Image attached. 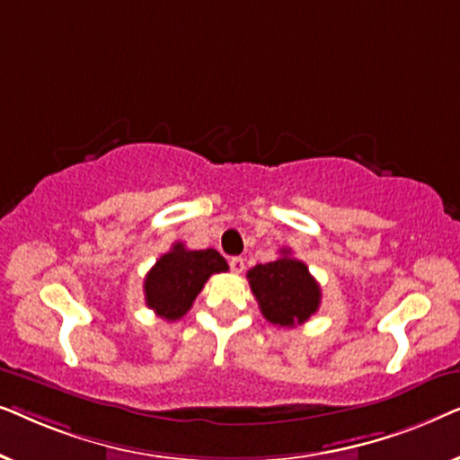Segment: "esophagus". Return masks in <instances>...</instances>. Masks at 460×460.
Returning a JSON list of instances; mask_svg holds the SVG:
<instances>
[{
	"label": "esophagus",
	"instance_id": "esophagus-1",
	"mask_svg": "<svg viewBox=\"0 0 460 460\" xmlns=\"http://www.w3.org/2000/svg\"><path fill=\"white\" fill-rule=\"evenodd\" d=\"M230 270L234 274H241L243 270H244V260H243V257H232V260H230Z\"/></svg>",
	"mask_w": 460,
	"mask_h": 460
}]
</instances>
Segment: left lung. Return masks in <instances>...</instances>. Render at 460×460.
Here are the masks:
<instances>
[{"label":"left lung","instance_id":"8db88e82","mask_svg":"<svg viewBox=\"0 0 460 460\" xmlns=\"http://www.w3.org/2000/svg\"><path fill=\"white\" fill-rule=\"evenodd\" d=\"M280 253L279 260L251 268L247 279L263 318L291 329L316 314L323 295L304 261L291 257L288 249H282Z\"/></svg>","mask_w":460,"mask_h":460}]
</instances>
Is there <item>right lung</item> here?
Masks as SVG:
<instances>
[{
	"instance_id": "add662e5",
	"label": "right lung",
	"mask_w": 460,
	"mask_h": 460,
	"mask_svg": "<svg viewBox=\"0 0 460 460\" xmlns=\"http://www.w3.org/2000/svg\"><path fill=\"white\" fill-rule=\"evenodd\" d=\"M228 263L216 249L192 251L175 243L144 279L146 305L165 320H180L192 307L211 274L226 272Z\"/></svg>"
}]
</instances>
